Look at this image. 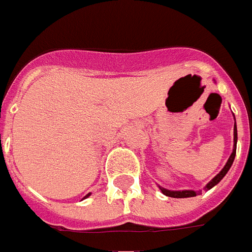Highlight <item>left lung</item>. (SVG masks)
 <instances>
[{"instance_id":"8db88e82","label":"left lung","mask_w":252,"mask_h":252,"mask_svg":"<svg viewBox=\"0 0 252 252\" xmlns=\"http://www.w3.org/2000/svg\"><path fill=\"white\" fill-rule=\"evenodd\" d=\"M235 118V115H233ZM236 144H237V129H236V121H235V125H233V149H232V153L229 158H228V161L224 165V168L221 169L219 174L216 175L213 179L209 182L208 185L205 186V190H210V189H213L216 185H219L221 182V179L224 178L226 175V172L229 171L231 168V165L233 164V160H235V156H236ZM160 189V191L163 192L164 195H167V197H172V198H189V197H195L197 195V192L199 191H194V190H167V189H164V187L158 186Z\"/></svg>"}]
</instances>
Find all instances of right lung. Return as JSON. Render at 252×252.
Here are the masks:
<instances>
[{
	"instance_id": "1",
	"label": "right lung",
	"mask_w": 252,
	"mask_h": 252,
	"mask_svg": "<svg viewBox=\"0 0 252 252\" xmlns=\"http://www.w3.org/2000/svg\"><path fill=\"white\" fill-rule=\"evenodd\" d=\"M89 195H91V192H88V194H87V195H85V197H84V198H83V199H85V198H88V197H89Z\"/></svg>"
}]
</instances>
